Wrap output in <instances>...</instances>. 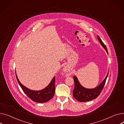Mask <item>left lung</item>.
<instances>
[{
  "label": "left lung",
  "instance_id": "obj_1",
  "mask_svg": "<svg viewBox=\"0 0 124 124\" xmlns=\"http://www.w3.org/2000/svg\"><path fill=\"white\" fill-rule=\"evenodd\" d=\"M97 37L101 45L105 49L107 53L108 54V50H107V48L106 45L102 42V41L99 37L97 36ZM108 74L109 71L106 77L102 82V83L99 85H98L97 87L93 89H87L83 87L80 84L76 76H74L73 77V79L74 81V85H74V89L73 91V97L77 101L81 102L89 101L96 98L97 97H98V96H99L102 92V91L105 86V82L107 77H108Z\"/></svg>",
  "mask_w": 124,
  "mask_h": 124
}]
</instances>
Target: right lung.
I'll return each instance as SVG.
<instances>
[{
	"instance_id": "right-lung-1",
	"label": "right lung",
	"mask_w": 124,
	"mask_h": 124,
	"mask_svg": "<svg viewBox=\"0 0 124 124\" xmlns=\"http://www.w3.org/2000/svg\"><path fill=\"white\" fill-rule=\"evenodd\" d=\"M16 77L18 83L23 92L31 99L37 103H45L53 98L55 94V78H53L49 84L44 89L39 91L31 90L23 85L19 81L16 74Z\"/></svg>"
}]
</instances>
